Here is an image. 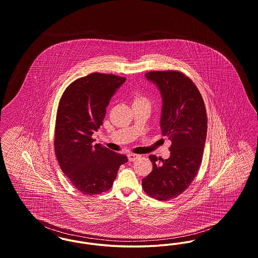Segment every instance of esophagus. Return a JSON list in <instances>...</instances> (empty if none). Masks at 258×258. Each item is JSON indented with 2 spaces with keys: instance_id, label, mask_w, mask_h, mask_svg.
I'll use <instances>...</instances> for the list:
<instances>
[{
  "instance_id": "esophagus-1",
  "label": "esophagus",
  "mask_w": 258,
  "mask_h": 258,
  "mask_svg": "<svg viewBox=\"0 0 258 258\" xmlns=\"http://www.w3.org/2000/svg\"><path fill=\"white\" fill-rule=\"evenodd\" d=\"M128 159L130 162H134L138 158H140V155H137V154H133V153H129L128 155Z\"/></svg>"
}]
</instances>
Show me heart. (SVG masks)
I'll return each instance as SVG.
<instances>
[{
	"mask_svg": "<svg viewBox=\"0 0 258 258\" xmlns=\"http://www.w3.org/2000/svg\"><path fill=\"white\" fill-rule=\"evenodd\" d=\"M134 103H144V104L149 105V101H148V99L146 98L145 96H141V95H139V96H137V97L135 98Z\"/></svg>",
	"mask_w": 258,
	"mask_h": 258,
	"instance_id": "b5f03b06",
	"label": "heart"
}]
</instances>
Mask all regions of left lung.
Wrapping results in <instances>:
<instances>
[{
    "instance_id": "obj_1",
    "label": "left lung",
    "mask_w": 258,
    "mask_h": 258,
    "mask_svg": "<svg viewBox=\"0 0 258 258\" xmlns=\"http://www.w3.org/2000/svg\"><path fill=\"white\" fill-rule=\"evenodd\" d=\"M146 78L161 93V131L171 146L166 160L149 156L153 169L143 179V188L151 198L169 201L190 186L200 169L207 133L206 110L196 85L179 71H151Z\"/></svg>"
}]
</instances>
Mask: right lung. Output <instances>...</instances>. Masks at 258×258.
I'll return each mask as SVG.
<instances>
[{
	"label": "right lung",
	"instance_id": "obj_1",
	"mask_svg": "<svg viewBox=\"0 0 258 258\" xmlns=\"http://www.w3.org/2000/svg\"><path fill=\"white\" fill-rule=\"evenodd\" d=\"M126 79L91 73L74 81L63 92L56 113L55 151L59 167L84 195L111 189L126 155L93 144L106 108Z\"/></svg>",
	"mask_w": 258,
	"mask_h": 258
}]
</instances>
